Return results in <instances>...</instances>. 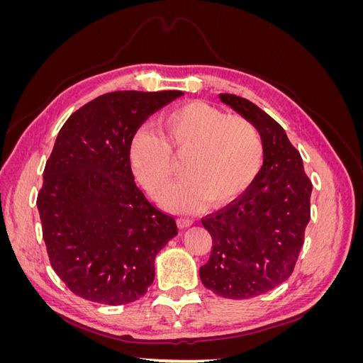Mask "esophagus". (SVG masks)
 <instances>
[{"instance_id":"34e87169","label":"esophagus","mask_w":363,"mask_h":363,"mask_svg":"<svg viewBox=\"0 0 363 363\" xmlns=\"http://www.w3.org/2000/svg\"><path fill=\"white\" fill-rule=\"evenodd\" d=\"M192 223H194V219H192V218H186V216H180V218H177V224H179V227H180V228L189 227V225H192Z\"/></svg>"}]
</instances>
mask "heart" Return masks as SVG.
Listing matches in <instances>:
<instances>
[{"label":"heart","mask_w":363,"mask_h":363,"mask_svg":"<svg viewBox=\"0 0 363 363\" xmlns=\"http://www.w3.org/2000/svg\"><path fill=\"white\" fill-rule=\"evenodd\" d=\"M159 135L139 130L131 140L130 162L150 195L159 196L172 182L183 157L186 177L164 195L179 212L195 211L206 199L224 203L242 192L257 174L263 145L259 130L240 115L201 101L180 106L157 119Z\"/></svg>","instance_id":"b5f03b06"}]
</instances>
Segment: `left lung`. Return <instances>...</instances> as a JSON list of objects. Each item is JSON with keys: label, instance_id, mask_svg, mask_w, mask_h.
Wrapping results in <instances>:
<instances>
[{"label": "left lung", "instance_id": "1", "mask_svg": "<svg viewBox=\"0 0 363 363\" xmlns=\"http://www.w3.org/2000/svg\"><path fill=\"white\" fill-rule=\"evenodd\" d=\"M219 98L259 130L263 164L242 195L201 219L212 236V251L200 279L219 296L245 300L292 274L311 219L312 182L277 121L245 98Z\"/></svg>", "mask_w": 363, "mask_h": 363}]
</instances>
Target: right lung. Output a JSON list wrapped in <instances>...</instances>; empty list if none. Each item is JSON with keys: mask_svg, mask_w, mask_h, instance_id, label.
Returning <instances> with one entry per match:
<instances>
[{"mask_svg": "<svg viewBox=\"0 0 363 363\" xmlns=\"http://www.w3.org/2000/svg\"><path fill=\"white\" fill-rule=\"evenodd\" d=\"M180 91H118L75 111L60 128L38 194L52 269L84 300L127 304L155 280L157 252L177 235L172 215L135 183L138 128Z\"/></svg>", "mask_w": 363, "mask_h": 363, "instance_id": "1", "label": "right lung"}]
</instances>
